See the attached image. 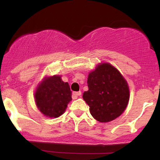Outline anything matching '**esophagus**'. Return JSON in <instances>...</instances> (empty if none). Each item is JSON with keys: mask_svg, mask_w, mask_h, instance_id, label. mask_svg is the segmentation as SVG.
Wrapping results in <instances>:
<instances>
[{"mask_svg": "<svg viewBox=\"0 0 160 160\" xmlns=\"http://www.w3.org/2000/svg\"><path fill=\"white\" fill-rule=\"evenodd\" d=\"M81 95V92H74L72 93V98L73 99L78 98V96H80Z\"/></svg>", "mask_w": 160, "mask_h": 160, "instance_id": "34e87169", "label": "esophagus"}]
</instances>
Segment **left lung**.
Listing matches in <instances>:
<instances>
[{"mask_svg":"<svg viewBox=\"0 0 160 160\" xmlns=\"http://www.w3.org/2000/svg\"><path fill=\"white\" fill-rule=\"evenodd\" d=\"M88 91L82 98L92 116L101 122L115 120L123 113L129 99V90L121 74L108 63L99 65L88 77Z\"/></svg>","mask_w":160,"mask_h":160,"instance_id":"8db88e82","label":"left lung"}]
</instances>
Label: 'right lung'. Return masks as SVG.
Segmentation results:
<instances>
[{
  "instance_id": "right-lung-1",
  "label": "right lung",
  "mask_w": 160,
  "mask_h": 160,
  "mask_svg": "<svg viewBox=\"0 0 160 160\" xmlns=\"http://www.w3.org/2000/svg\"><path fill=\"white\" fill-rule=\"evenodd\" d=\"M37 106L42 113L49 117L61 116L71 101V91L68 82H64L61 77L46 78L37 89Z\"/></svg>"
}]
</instances>
